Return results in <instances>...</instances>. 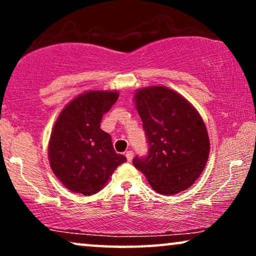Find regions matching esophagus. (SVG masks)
Wrapping results in <instances>:
<instances>
[{"mask_svg":"<svg viewBox=\"0 0 256 256\" xmlns=\"http://www.w3.org/2000/svg\"><path fill=\"white\" fill-rule=\"evenodd\" d=\"M126 157H127V160H128V162H132V157H134V152H132V150H128V152H126Z\"/></svg>","mask_w":256,"mask_h":256,"instance_id":"1","label":"esophagus"}]
</instances>
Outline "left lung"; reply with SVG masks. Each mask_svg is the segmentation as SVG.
Wrapping results in <instances>:
<instances>
[{"label": "left lung", "mask_w": 256, "mask_h": 256, "mask_svg": "<svg viewBox=\"0 0 256 256\" xmlns=\"http://www.w3.org/2000/svg\"><path fill=\"white\" fill-rule=\"evenodd\" d=\"M134 98L149 149L148 155L136 156L132 164L160 194L186 190L208 160L204 121L186 99L166 87L141 88Z\"/></svg>", "instance_id": "8db88e82"}]
</instances>
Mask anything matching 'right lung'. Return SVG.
Instances as JSON below:
<instances>
[{
  "label": "right lung",
  "mask_w": 256,
  "mask_h": 256,
  "mask_svg": "<svg viewBox=\"0 0 256 256\" xmlns=\"http://www.w3.org/2000/svg\"><path fill=\"white\" fill-rule=\"evenodd\" d=\"M118 92L90 90L73 99L56 121L48 160L56 177L68 190L84 196L99 192L114 170L127 162L100 129L102 115L116 102Z\"/></svg>",
  "instance_id": "obj_1"
}]
</instances>
